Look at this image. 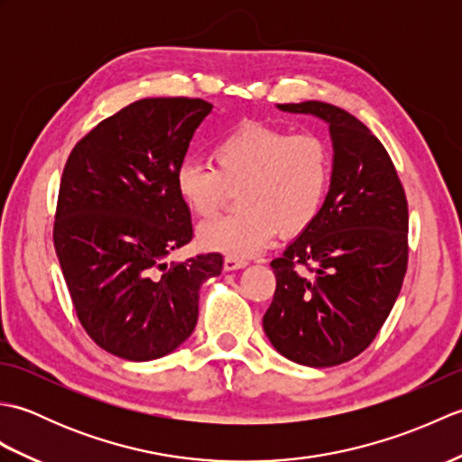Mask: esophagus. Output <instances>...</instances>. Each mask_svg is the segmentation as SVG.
I'll list each match as a JSON object with an SVG mask.
<instances>
[{
	"mask_svg": "<svg viewBox=\"0 0 462 462\" xmlns=\"http://www.w3.org/2000/svg\"><path fill=\"white\" fill-rule=\"evenodd\" d=\"M246 260L244 258H238V256H226L224 258V270L226 272H232V270H240V268H244L246 266Z\"/></svg>",
	"mask_w": 462,
	"mask_h": 462,
	"instance_id": "34e87169",
	"label": "esophagus"
}]
</instances>
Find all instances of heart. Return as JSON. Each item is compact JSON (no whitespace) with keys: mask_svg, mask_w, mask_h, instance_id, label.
Segmentation results:
<instances>
[{"mask_svg":"<svg viewBox=\"0 0 462 462\" xmlns=\"http://www.w3.org/2000/svg\"><path fill=\"white\" fill-rule=\"evenodd\" d=\"M212 164L186 159L176 190L200 218H212L238 190L240 210L200 226L206 248L246 258L282 232L296 236L318 218L328 199L333 154L319 133H290L268 123H244L212 146Z\"/></svg>","mask_w":462,"mask_h":462,"instance_id":"obj_1","label":"heart"}]
</instances>
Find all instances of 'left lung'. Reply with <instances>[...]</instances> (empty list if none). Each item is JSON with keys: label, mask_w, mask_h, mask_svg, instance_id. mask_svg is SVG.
<instances>
[{"label": "left lung", "mask_w": 462, "mask_h": 462, "mask_svg": "<svg viewBox=\"0 0 462 462\" xmlns=\"http://www.w3.org/2000/svg\"><path fill=\"white\" fill-rule=\"evenodd\" d=\"M329 125L333 174L319 216L280 258L263 331L283 357L333 367L357 357L395 306L409 260L407 196L385 146L321 101L278 105Z\"/></svg>", "instance_id": "8db88e82"}]
</instances>
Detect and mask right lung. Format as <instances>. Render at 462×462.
Here are the masks:
<instances>
[{
    "instance_id": "right-lung-1",
    "label": "right lung",
    "mask_w": 462,
    "mask_h": 462,
    "mask_svg": "<svg viewBox=\"0 0 462 462\" xmlns=\"http://www.w3.org/2000/svg\"><path fill=\"white\" fill-rule=\"evenodd\" d=\"M212 105L189 97L141 99L73 146L63 169L53 244L89 337L129 361H151L189 339L202 283L222 254L162 262L192 240L176 169Z\"/></svg>"
}]
</instances>
